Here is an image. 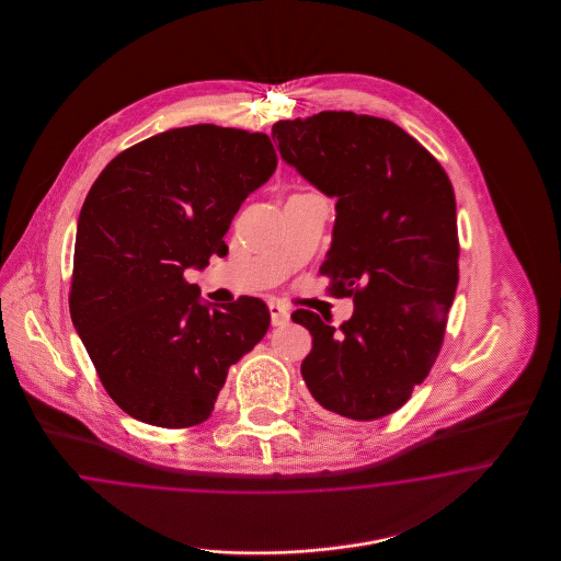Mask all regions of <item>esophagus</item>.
Instances as JSON below:
<instances>
[{"mask_svg":"<svg viewBox=\"0 0 561 561\" xmlns=\"http://www.w3.org/2000/svg\"><path fill=\"white\" fill-rule=\"evenodd\" d=\"M268 311H271V323L273 325H284V323H288V320H290L288 307L284 302H279V300H271L268 302Z\"/></svg>","mask_w":561,"mask_h":561,"instance_id":"obj_1","label":"esophagus"}]
</instances>
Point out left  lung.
I'll list each match as a JSON object with an SVG mask.
<instances>
[{"mask_svg":"<svg viewBox=\"0 0 561 561\" xmlns=\"http://www.w3.org/2000/svg\"><path fill=\"white\" fill-rule=\"evenodd\" d=\"M271 136L286 163L336 197L320 271L355 305L341 328L294 311L313 336L300 374L321 412L376 421L410 400L444 343L460 254L453 183L416 138L373 115L321 111L282 119Z\"/></svg>","mask_w":561,"mask_h":561,"instance_id":"8db88e82","label":"left lung"}]
</instances>
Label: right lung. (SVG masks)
<instances>
[{
    "instance_id": "right-lung-1",
    "label": "right lung",
    "mask_w": 561,
    "mask_h": 561,
    "mask_svg": "<svg viewBox=\"0 0 561 561\" xmlns=\"http://www.w3.org/2000/svg\"><path fill=\"white\" fill-rule=\"evenodd\" d=\"M277 156L263 133L197 124L122 151L78 220L71 320L111 400L163 428L204 423L233 364L267 334V305L199 300L185 268L227 254L243 199Z\"/></svg>"
}]
</instances>
